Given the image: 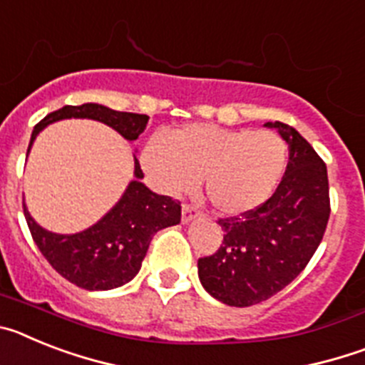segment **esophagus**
<instances>
[{
  "label": "esophagus",
  "mask_w": 365,
  "mask_h": 365,
  "mask_svg": "<svg viewBox=\"0 0 365 365\" xmlns=\"http://www.w3.org/2000/svg\"><path fill=\"white\" fill-rule=\"evenodd\" d=\"M199 212L193 208L192 205H182V215H180V219H182V222H190L193 217H197Z\"/></svg>",
  "instance_id": "1"
}]
</instances>
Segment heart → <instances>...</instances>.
<instances>
[{
    "label": "heart",
    "instance_id": "obj_1",
    "mask_svg": "<svg viewBox=\"0 0 365 365\" xmlns=\"http://www.w3.org/2000/svg\"><path fill=\"white\" fill-rule=\"evenodd\" d=\"M287 159V143L274 131L206 122L182 125L170 140L151 137L140 155L146 173L164 192H186L201 177L206 199L232 215L254 210L272 195Z\"/></svg>",
    "mask_w": 365,
    "mask_h": 365
}]
</instances>
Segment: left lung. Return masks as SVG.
I'll return each instance as SVG.
<instances>
[{"label": "left lung", "instance_id": "left-lung-1", "mask_svg": "<svg viewBox=\"0 0 365 365\" xmlns=\"http://www.w3.org/2000/svg\"><path fill=\"white\" fill-rule=\"evenodd\" d=\"M289 144V164L276 192L254 210L219 219L221 247L199 257L202 287L232 307H250L285 289L311 261L331 214L327 166L283 122H267Z\"/></svg>", "mask_w": 365, "mask_h": 365}]
</instances>
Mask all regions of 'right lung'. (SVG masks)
<instances>
[{"instance_id": "add662e5", "label": "right lung", "mask_w": 365, "mask_h": 365, "mask_svg": "<svg viewBox=\"0 0 365 365\" xmlns=\"http://www.w3.org/2000/svg\"><path fill=\"white\" fill-rule=\"evenodd\" d=\"M62 118H93L117 130L128 140H137L146 130L148 115L113 111L100 104L63 106L34 125L31 144L51 122ZM27 150V153H29ZM135 177L120 201L96 225L78 234H53L36 225L24 205L32 240L54 270L87 291H109L131 282L140 270L153 235L180 222V202L157 195L140 182L144 173L135 159Z\"/></svg>"}]
</instances>
